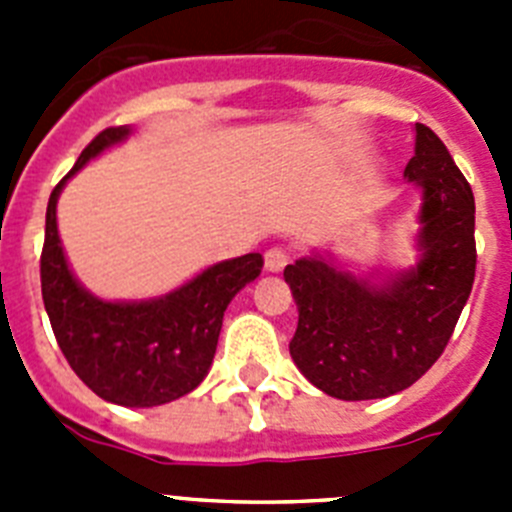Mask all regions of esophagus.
I'll return each instance as SVG.
<instances>
[{
  "label": "esophagus",
  "instance_id": "esophagus-1",
  "mask_svg": "<svg viewBox=\"0 0 512 512\" xmlns=\"http://www.w3.org/2000/svg\"><path fill=\"white\" fill-rule=\"evenodd\" d=\"M287 261H289V253H287V248H282V246H274L264 253L266 271H282L284 266H287Z\"/></svg>",
  "mask_w": 512,
  "mask_h": 512
}]
</instances>
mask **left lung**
<instances>
[{"instance_id":"1","label":"left lung","mask_w":512,"mask_h":512,"mask_svg":"<svg viewBox=\"0 0 512 512\" xmlns=\"http://www.w3.org/2000/svg\"><path fill=\"white\" fill-rule=\"evenodd\" d=\"M405 179L423 192L418 264L382 282L338 269L320 253L284 269L297 302L289 354L338 400L408 390L443 354L474 284V194L443 140L415 122Z\"/></svg>"}]
</instances>
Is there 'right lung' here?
<instances>
[{
    "mask_svg": "<svg viewBox=\"0 0 512 512\" xmlns=\"http://www.w3.org/2000/svg\"><path fill=\"white\" fill-rule=\"evenodd\" d=\"M128 135V125L102 130L51 192L40 287L56 341L76 377L102 400L122 408H153L189 395L207 377L225 310L259 277L264 259L246 253L220 261L169 295L140 302L99 300L81 287L58 238V194L81 166Z\"/></svg>",
    "mask_w": 512,
    "mask_h": 512,
    "instance_id": "right-lung-1",
    "label": "right lung"
}]
</instances>
